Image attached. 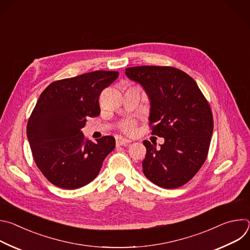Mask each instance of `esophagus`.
<instances>
[{"instance_id": "1", "label": "esophagus", "mask_w": 250, "mask_h": 250, "mask_svg": "<svg viewBox=\"0 0 250 250\" xmlns=\"http://www.w3.org/2000/svg\"><path fill=\"white\" fill-rule=\"evenodd\" d=\"M130 140L126 139V138H123V137H119L117 139V146H125L127 144H129Z\"/></svg>"}]
</instances>
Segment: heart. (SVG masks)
Returning <instances> with one entry per match:
<instances>
[{
  "label": "heart",
  "mask_w": 250,
  "mask_h": 250,
  "mask_svg": "<svg viewBox=\"0 0 250 250\" xmlns=\"http://www.w3.org/2000/svg\"><path fill=\"white\" fill-rule=\"evenodd\" d=\"M134 125H135L134 121L128 120V121H125V123L122 124L121 129H122L124 132H125V133H127V134H130V133H132V131H133V129H134Z\"/></svg>",
  "instance_id": "heart-1"
}]
</instances>
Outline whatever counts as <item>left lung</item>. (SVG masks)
<instances>
[{
  "label": "left lung",
  "instance_id": "obj_1",
  "mask_svg": "<svg viewBox=\"0 0 250 250\" xmlns=\"http://www.w3.org/2000/svg\"><path fill=\"white\" fill-rule=\"evenodd\" d=\"M125 75L145 88L150 100L151 134L164 137L156 144L145 140L142 171L153 184L175 189L188 183L205 163L213 120L210 106L195 80L171 66H135Z\"/></svg>",
  "mask_w": 250,
  "mask_h": 250
}]
</instances>
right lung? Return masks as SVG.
Returning <instances> with one entry per match:
<instances>
[{
    "mask_svg": "<svg viewBox=\"0 0 250 250\" xmlns=\"http://www.w3.org/2000/svg\"><path fill=\"white\" fill-rule=\"evenodd\" d=\"M117 71H94L49 84L28 119L26 135L35 164L53 185L73 190L92 182L115 146L114 136L92 142L81 128L101 113L99 97Z\"/></svg>",
    "mask_w": 250,
    "mask_h": 250,
    "instance_id": "obj_1",
    "label": "right lung"
}]
</instances>
